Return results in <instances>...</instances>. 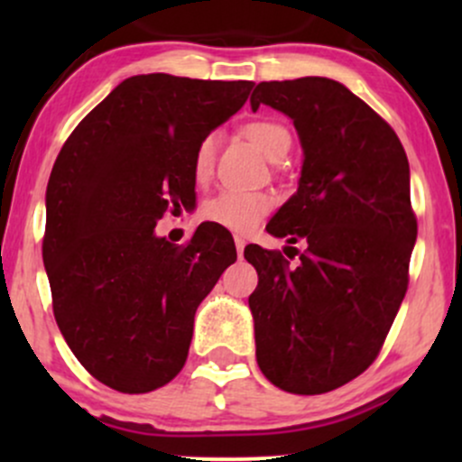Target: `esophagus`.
I'll return each instance as SVG.
<instances>
[{
	"instance_id": "1",
	"label": "esophagus",
	"mask_w": 462,
	"mask_h": 462,
	"mask_svg": "<svg viewBox=\"0 0 462 462\" xmlns=\"http://www.w3.org/2000/svg\"><path fill=\"white\" fill-rule=\"evenodd\" d=\"M235 245H236L238 258H241V256H243V249H245V238H243V236H235Z\"/></svg>"
}]
</instances>
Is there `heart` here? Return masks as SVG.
<instances>
[{
    "mask_svg": "<svg viewBox=\"0 0 462 462\" xmlns=\"http://www.w3.org/2000/svg\"><path fill=\"white\" fill-rule=\"evenodd\" d=\"M245 136L261 150L269 161H280L291 147V132L280 121L256 119L245 125ZM219 134L210 132L199 141L193 156V176L198 182H206L213 176ZM275 198L263 190L227 189L210 198L204 206L206 219L235 232H252L273 210Z\"/></svg>",
    "mask_w": 462,
    "mask_h": 462,
    "instance_id": "b5f03b06",
    "label": "heart"
}]
</instances>
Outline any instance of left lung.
I'll return each instance as SVG.
<instances>
[{"label":"left lung","mask_w":462,"mask_h":462,"mask_svg":"<svg viewBox=\"0 0 462 462\" xmlns=\"http://www.w3.org/2000/svg\"><path fill=\"white\" fill-rule=\"evenodd\" d=\"M249 104L291 116L304 150L298 193L267 224L306 243L298 267L245 247L258 272V367L289 393H328L374 363L406 295L417 238L408 158L393 128L337 79L261 82Z\"/></svg>","instance_id":"8db88e82"}]
</instances>
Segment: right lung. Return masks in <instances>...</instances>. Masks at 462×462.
<instances>
[{"label": "right lung", "instance_id": "obj_1", "mask_svg": "<svg viewBox=\"0 0 462 462\" xmlns=\"http://www.w3.org/2000/svg\"><path fill=\"white\" fill-rule=\"evenodd\" d=\"M254 82L132 76L71 132L45 193L43 263L67 346L121 393L161 389L189 356L195 310L236 261L210 221L187 245L153 232L195 206L199 141L247 102Z\"/></svg>", "mask_w": 462, "mask_h": 462}]
</instances>
